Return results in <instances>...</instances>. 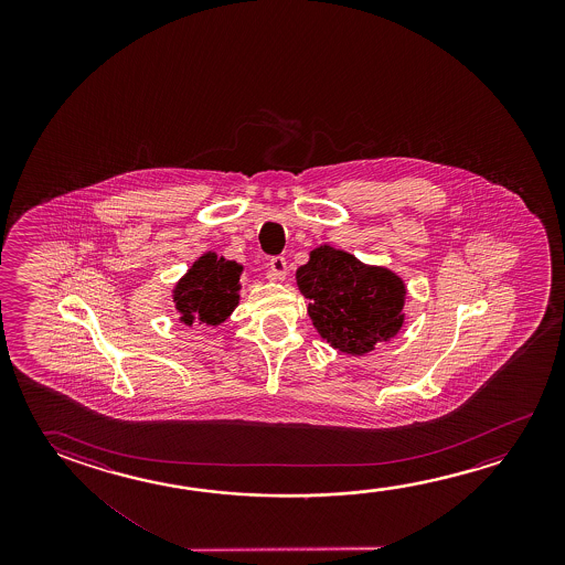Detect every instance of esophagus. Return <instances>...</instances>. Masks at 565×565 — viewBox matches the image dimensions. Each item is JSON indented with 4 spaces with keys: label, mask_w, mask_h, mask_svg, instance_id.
Returning <instances> with one entry per match:
<instances>
[{
    "label": "esophagus",
    "mask_w": 565,
    "mask_h": 565,
    "mask_svg": "<svg viewBox=\"0 0 565 565\" xmlns=\"http://www.w3.org/2000/svg\"><path fill=\"white\" fill-rule=\"evenodd\" d=\"M287 276V262L281 256L269 259L268 278L271 281H284Z\"/></svg>",
    "instance_id": "34e87169"
}]
</instances>
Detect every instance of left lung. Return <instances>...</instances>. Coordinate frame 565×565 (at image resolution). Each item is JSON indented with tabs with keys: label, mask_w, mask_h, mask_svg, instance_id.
I'll use <instances>...</instances> for the list:
<instances>
[{
	"label": "left lung",
	"mask_w": 565,
	"mask_h": 565,
	"mask_svg": "<svg viewBox=\"0 0 565 565\" xmlns=\"http://www.w3.org/2000/svg\"><path fill=\"white\" fill-rule=\"evenodd\" d=\"M299 291L317 333L333 349L361 356L392 341L406 321L407 287L396 271L364 264L351 252L321 244L297 268Z\"/></svg>",
	"instance_id": "obj_1"
}]
</instances>
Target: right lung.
<instances>
[{
    "label": "right lung",
    "mask_w": 565,
    "mask_h": 565,
    "mask_svg": "<svg viewBox=\"0 0 565 565\" xmlns=\"http://www.w3.org/2000/svg\"><path fill=\"white\" fill-rule=\"evenodd\" d=\"M242 271V264L216 252H204L201 258L194 259L193 266L171 289L179 321L189 327L224 323L241 301Z\"/></svg>",
    "instance_id": "add662e5"
}]
</instances>
